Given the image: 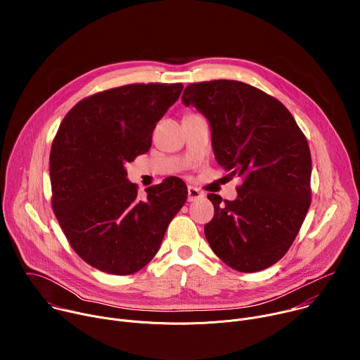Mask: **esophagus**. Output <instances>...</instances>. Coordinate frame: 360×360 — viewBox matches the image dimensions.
Here are the masks:
<instances>
[{
  "mask_svg": "<svg viewBox=\"0 0 360 360\" xmlns=\"http://www.w3.org/2000/svg\"><path fill=\"white\" fill-rule=\"evenodd\" d=\"M200 198H203V192L199 191L198 188L189 185L188 186V202H195V200H198Z\"/></svg>",
  "mask_w": 360,
  "mask_h": 360,
  "instance_id": "1",
  "label": "esophagus"
}]
</instances>
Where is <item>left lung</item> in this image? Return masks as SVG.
Listing matches in <instances>:
<instances>
[{"label": "left lung", "instance_id": "8db88e82", "mask_svg": "<svg viewBox=\"0 0 360 360\" xmlns=\"http://www.w3.org/2000/svg\"><path fill=\"white\" fill-rule=\"evenodd\" d=\"M182 101L208 118L218 164L238 175L235 200L210 193L215 215L205 236L218 258L258 272L289 250L311 207L312 158L306 136L276 98L240 81L189 84Z\"/></svg>", "mask_w": 360, "mask_h": 360}]
</instances>
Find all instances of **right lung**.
<instances>
[{"label":"right lung","mask_w":360,"mask_h":360,"mask_svg":"<svg viewBox=\"0 0 360 360\" xmlns=\"http://www.w3.org/2000/svg\"><path fill=\"white\" fill-rule=\"evenodd\" d=\"M179 84H129L81 99L49 153L51 203L71 248L92 268L131 275L157 255L188 196L179 178L149 186L141 200L125 164L148 152Z\"/></svg>","instance_id":"add662e5"}]
</instances>
